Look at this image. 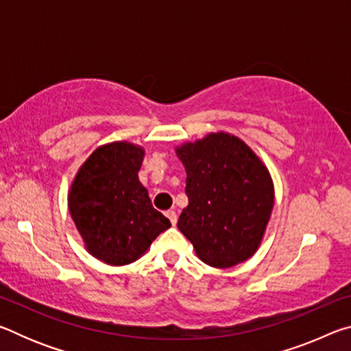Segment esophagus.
<instances>
[{
  "label": "esophagus",
  "mask_w": 351,
  "mask_h": 351,
  "mask_svg": "<svg viewBox=\"0 0 351 351\" xmlns=\"http://www.w3.org/2000/svg\"><path fill=\"white\" fill-rule=\"evenodd\" d=\"M165 217H167L169 219H170V223L171 224H176V221H178V215H176V212L175 210H167L165 212Z\"/></svg>",
  "instance_id": "34e87169"
}]
</instances>
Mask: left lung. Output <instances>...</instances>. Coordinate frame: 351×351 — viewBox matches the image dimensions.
Returning a JSON list of instances; mask_svg holds the SVG:
<instances>
[{
  "mask_svg": "<svg viewBox=\"0 0 351 351\" xmlns=\"http://www.w3.org/2000/svg\"><path fill=\"white\" fill-rule=\"evenodd\" d=\"M186 167L187 207L178 229L213 268H232L252 257L274 206L268 169L241 139L210 133L176 148Z\"/></svg>",
  "mask_w": 351,
  "mask_h": 351,
  "instance_id": "1",
  "label": "left lung"
}]
</instances>
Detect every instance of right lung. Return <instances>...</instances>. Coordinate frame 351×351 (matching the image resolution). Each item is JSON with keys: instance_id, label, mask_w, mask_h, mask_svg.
I'll return each instance as SVG.
<instances>
[{"instance_id": "1", "label": "right lung", "mask_w": 351, "mask_h": 351, "mask_svg": "<svg viewBox=\"0 0 351 351\" xmlns=\"http://www.w3.org/2000/svg\"><path fill=\"white\" fill-rule=\"evenodd\" d=\"M142 159L130 142L99 147L71 186L69 213L88 252L111 266L133 263L170 228L139 181Z\"/></svg>"}]
</instances>
